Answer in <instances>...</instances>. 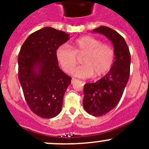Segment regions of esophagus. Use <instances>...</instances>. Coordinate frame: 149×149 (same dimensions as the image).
Here are the masks:
<instances>
[{
    "instance_id": "obj_1",
    "label": "esophagus",
    "mask_w": 149,
    "mask_h": 149,
    "mask_svg": "<svg viewBox=\"0 0 149 149\" xmlns=\"http://www.w3.org/2000/svg\"><path fill=\"white\" fill-rule=\"evenodd\" d=\"M76 79H72V80H71V83L72 84H73V83H74V81H76Z\"/></svg>"
}]
</instances>
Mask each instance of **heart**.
Segmentation results:
<instances>
[{
	"label": "heart",
	"instance_id": "1",
	"mask_svg": "<svg viewBox=\"0 0 149 149\" xmlns=\"http://www.w3.org/2000/svg\"><path fill=\"white\" fill-rule=\"evenodd\" d=\"M83 58L81 66L72 69L77 63V58ZM56 57L61 67L67 73L76 77L86 79L94 75L100 78L107 74L115 61V52L109 44L102 43L101 40L90 36H84L77 39L73 49L63 45L56 50Z\"/></svg>",
	"mask_w": 149,
	"mask_h": 149
}]
</instances>
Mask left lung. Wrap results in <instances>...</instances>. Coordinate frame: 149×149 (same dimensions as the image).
<instances>
[{
  "instance_id": "8db88e82",
  "label": "left lung",
  "mask_w": 149,
  "mask_h": 149,
  "mask_svg": "<svg viewBox=\"0 0 149 149\" xmlns=\"http://www.w3.org/2000/svg\"><path fill=\"white\" fill-rule=\"evenodd\" d=\"M106 36L112 42L115 61L110 71L95 83L84 87L83 105L93 116H102L113 109L119 103L130 76V53L125 39L112 29L100 26L93 30Z\"/></svg>"
}]
</instances>
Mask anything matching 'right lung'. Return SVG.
Returning a JSON list of instances; mask_svg holds the SVG:
<instances>
[{"mask_svg": "<svg viewBox=\"0 0 149 149\" xmlns=\"http://www.w3.org/2000/svg\"><path fill=\"white\" fill-rule=\"evenodd\" d=\"M69 34L52 27L34 31L21 47L19 79L29 107L37 116L52 118L61 112L71 78L58 66L56 50Z\"/></svg>", "mask_w": 149, "mask_h": 149, "instance_id": "add662e5", "label": "right lung"}]
</instances>
